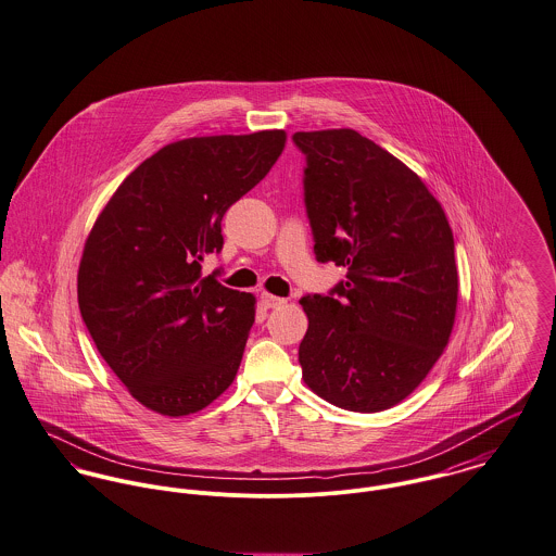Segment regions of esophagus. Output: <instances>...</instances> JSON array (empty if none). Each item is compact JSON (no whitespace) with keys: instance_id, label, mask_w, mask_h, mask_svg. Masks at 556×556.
Returning a JSON list of instances; mask_svg holds the SVG:
<instances>
[{"instance_id":"1","label":"esophagus","mask_w":556,"mask_h":556,"mask_svg":"<svg viewBox=\"0 0 556 556\" xmlns=\"http://www.w3.org/2000/svg\"><path fill=\"white\" fill-rule=\"evenodd\" d=\"M261 303H263V307H280V305H285V300L282 298H276V295H269V293H263L261 295Z\"/></svg>"}]
</instances>
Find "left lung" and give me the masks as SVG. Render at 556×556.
<instances>
[{"label":"left lung","instance_id":"1","mask_svg":"<svg viewBox=\"0 0 556 556\" xmlns=\"http://www.w3.org/2000/svg\"><path fill=\"white\" fill-rule=\"evenodd\" d=\"M316 258L346 267L331 295L303 298V382L329 404L404 402L448 346L458 274L446 212L416 172L354 129L298 131Z\"/></svg>","mask_w":556,"mask_h":556}]
</instances>
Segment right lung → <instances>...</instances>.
Instances as JSON below:
<instances>
[{"label":"right lung","instance_id":"obj_1","mask_svg":"<svg viewBox=\"0 0 556 556\" xmlns=\"http://www.w3.org/2000/svg\"><path fill=\"white\" fill-rule=\"evenodd\" d=\"M287 134L172 142L114 191L89 231L78 305L103 361L161 416H189L223 395L242 363L254 295L202 276L223 249L220 220L285 151Z\"/></svg>","mask_w":556,"mask_h":556}]
</instances>
